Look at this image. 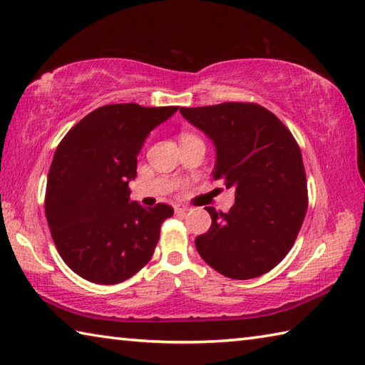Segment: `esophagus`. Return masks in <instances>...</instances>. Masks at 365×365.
<instances>
[{
  "label": "esophagus",
  "instance_id": "34e87169",
  "mask_svg": "<svg viewBox=\"0 0 365 365\" xmlns=\"http://www.w3.org/2000/svg\"><path fill=\"white\" fill-rule=\"evenodd\" d=\"M188 211V207L187 206H182V205H175V214H178V215H182V214H185Z\"/></svg>",
  "mask_w": 365,
  "mask_h": 365
}]
</instances>
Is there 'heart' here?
Wrapping results in <instances>:
<instances>
[{"label":"heart","mask_w":365,"mask_h":365,"mask_svg":"<svg viewBox=\"0 0 365 365\" xmlns=\"http://www.w3.org/2000/svg\"><path fill=\"white\" fill-rule=\"evenodd\" d=\"M183 137H193V135H188V133H185V135H182V138Z\"/></svg>","instance_id":"1"}]
</instances>
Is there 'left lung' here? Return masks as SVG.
Returning a JSON list of instances; mask_svg holds the SVG:
<instances>
[{"label": "left lung", "mask_w": 365, "mask_h": 365, "mask_svg": "<svg viewBox=\"0 0 365 365\" xmlns=\"http://www.w3.org/2000/svg\"><path fill=\"white\" fill-rule=\"evenodd\" d=\"M182 115L214 141L212 177L235 188L230 211L211 214L196 237L200 256L235 280L267 274L288 255L307 211V180L298 143L269 109L256 103L182 108Z\"/></svg>", "instance_id": "1"}]
</instances>
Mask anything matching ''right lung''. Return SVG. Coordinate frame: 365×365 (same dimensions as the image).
Segmentation results:
<instances>
[{"mask_svg": "<svg viewBox=\"0 0 365 365\" xmlns=\"http://www.w3.org/2000/svg\"><path fill=\"white\" fill-rule=\"evenodd\" d=\"M178 106L108 104L77 122L49 168L45 214L59 256L82 279L115 285L150 262L160 225L174 214L130 201L137 154Z\"/></svg>", "mask_w": 365, "mask_h": 365, "instance_id": "add662e5", "label": "right lung"}]
</instances>
